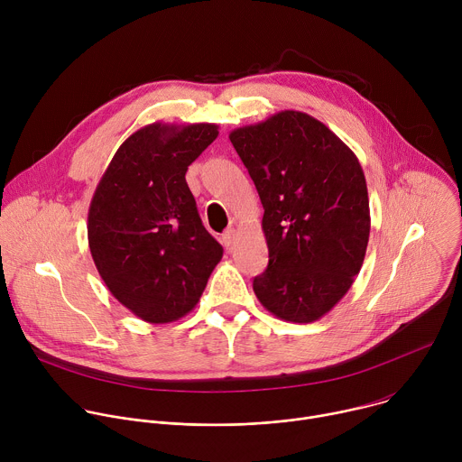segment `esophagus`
Here are the masks:
<instances>
[{
	"label": "esophagus",
	"mask_w": 462,
	"mask_h": 462,
	"mask_svg": "<svg viewBox=\"0 0 462 462\" xmlns=\"http://www.w3.org/2000/svg\"><path fill=\"white\" fill-rule=\"evenodd\" d=\"M234 239H236V230H234V228H228V230L221 236V243H223L225 246H230V245L234 243Z\"/></svg>",
	"instance_id": "obj_1"
}]
</instances>
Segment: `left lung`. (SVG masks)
<instances>
[{
    "mask_svg": "<svg viewBox=\"0 0 462 462\" xmlns=\"http://www.w3.org/2000/svg\"><path fill=\"white\" fill-rule=\"evenodd\" d=\"M263 205L267 271L254 292L274 316L310 323L360 273L371 230L364 170L314 116L285 109L230 134Z\"/></svg>",
    "mask_w": 462,
    "mask_h": 462,
    "instance_id": "8db88e82",
    "label": "left lung"
}]
</instances>
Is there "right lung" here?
Masks as SVG:
<instances>
[{
  "instance_id": "right-lung-1",
  "label": "right lung",
  "mask_w": 462,
  "mask_h": 462,
  "mask_svg": "<svg viewBox=\"0 0 462 462\" xmlns=\"http://www.w3.org/2000/svg\"><path fill=\"white\" fill-rule=\"evenodd\" d=\"M217 129L207 122L144 125L120 144L95 189L88 239L97 271L144 321L168 323L189 312L223 257L184 177Z\"/></svg>"
}]
</instances>
